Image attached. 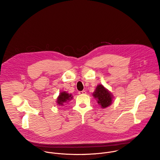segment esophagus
<instances>
[{
  "label": "esophagus",
  "instance_id": "1",
  "mask_svg": "<svg viewBox=\"0 0 160 160\" xmlns=\"http://www.w3.org/2000/svg\"><path fill=\"white\" fill-rule=\"evenodd\" d=\"M78 94L80 95H83V94H85L86 92L85 90H82V91H80V92H78Z\"/></svg>",
  "mask_w": 160,
  "mask_h": 160
}]
</instances>
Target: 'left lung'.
Returning <instances> with one entry per match:
<instances>
[{"instance_id": "1", "label": "left lung", "mask_w": 160, "mask_h": 160, "mask_svg": "<svg viewBox=\"0 0 160 160\" xmlns=\"http://www.w3.org/2000/svg\"><path fill=\"white\" fill-rule=\"evenodd\" d=\"M93 96L97 99L98 103L102 108L109 106L112 103L113 98L112 94L101 84H99L97 86L93 93Z\"/></svg>"}]
</instances>
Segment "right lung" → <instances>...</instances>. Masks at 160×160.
<instances>
[{"label": "right lung", "mask_w": 160, "mask_h": 160, "mask_svg": "<svg viewBox=\"0 0 160 160\" xmlns=\"http://www.w3.org/2000/svg\"><path fill=\"white\" fill-rule=\"evenodd\" d=\"M72 98L73 97L72 96V94H69L65 91L64 92H61L57 98V104L59 106H62L64 103L72 100Z\"/></svg>", "instance_id": "add662e5"}]
</instances>
